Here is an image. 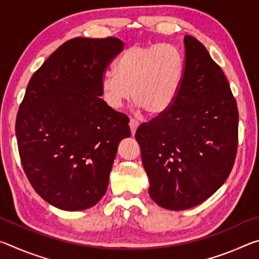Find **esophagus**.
Segmentation results:
<instances>
[{
  "label": "esophagus",
  "instance_id": "1",
  "mask_svg": "<svg viewBox=\"0 0 259 259\" xmlns=\"http://www.w3.org/2000/svg\"><path fill=\"white\" fill-rule=\"evenodd\" d=\"M129 126H130V131H131V135L135 136L136 134V130H137V128L139 126V122L137 120H130L129 122Z\"/></svg>",
  "mask_w": 259,
  "mask_h": 259
}]
</instances>
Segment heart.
<instances>
[{
  "mask_svg": "<svg viewBox=\"0 0 259 259\" xmlns=\"http://www.w3.org/2000/svg\"><path fill=\"white\" fill-rule=\"evenodd\" d=\"M116 68L105 72L100 78L105 103L117 109L134 95L139 108L159 116L171 107L179 93L184 60L178 49L170 45H136L123 52Z\"/></svg>",
  "mask_w": 259,
  "mask_h": 259,
  "instance_id": "1",
  "label": "heart"
}]
</instances>
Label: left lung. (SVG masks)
<instances>
[{
	"label": "left lung",
	"instance_id": "left-lung-1",
	"mask_svg": "<svg viewBox=\"0 0 259 259\" xmlns=\"http://www.w3.org/2000/svg\"><path fill=\"white\" fill-rule=\"evenodd\" d=\"M181 89L168 111L136 131L150 196L186 210L210 198L229 177L238 148L239 113L222 68L202 43L184 37Z\"/></svg>",
	"mask_w": 259,
	"mask_h": 259
}]
</instances>
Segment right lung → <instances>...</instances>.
Segmentation results:
<instances>
[{
    "label": "right lung",
    "instance_id": "obj_1",
    "mask_svg": "<svg viewBox=\"0 0 259 259\" xmlns=\"http://www.w3.org/2000/svg\"><path fill=\"white\" fill-rule=\"evenodd\" d=\"M116 37H75L30 77L16 120L24 171L38 195L67 211L89 209L106 193L129 119L104 102L100 78L123 50Z\"/></svg>",
    "mask_w": 259,
    "mask_h": 259
}]
</instances>
